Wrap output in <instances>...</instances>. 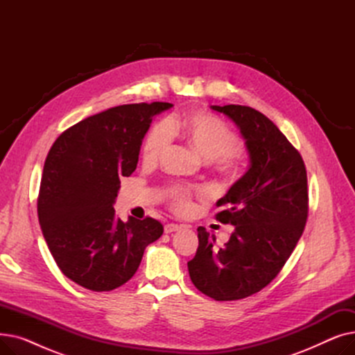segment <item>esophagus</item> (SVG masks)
<instances>
[{
    "label": "esophagus",
    "mask_w": 355,
    "mask_h": 355,
    "mask_svg": "<svg viewBox=\"0 0 355 355\" xmlns=\"http://www.w3.org/2000/svg\"><path fill=\"white\" fill-rule=\"evenodd\" d=\"M178 230H181V226L175 225V223H168V225H165V227H164V232H165L166 234L178 232Z\"/></svg>",
    "instance_id": "1"
}]
</instances>
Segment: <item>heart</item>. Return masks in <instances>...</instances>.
Masks as SVG:
<instances>
[{"mask_svg": "<svg viewBox=\"0 0 355 355\" xmlns=\"http://www.w3.org/2000/svg\"><path fill=\"white\" fill-rule=\"evenodd\" d=\"M173 132H181L204 161H214L221 174L234 177L243 166V155L239 149V139L234 132L218 119L200 114L173 118L170 122L155 125L149 130L142 146L145 162L154 164L162 157L171 145ZM173 196L177 209H189L190 193L187 190L175 189Z\"/></svg>", "mask_w": 355, "mask_h": 355, "instance_id": "obj_1", "label": "heart"}]
</instances>
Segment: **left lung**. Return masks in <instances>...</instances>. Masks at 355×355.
<instances>
[{
    "instance_id": "left-lung-1",
    "label": "left lung",
    "mask_w": 355,
    "mask_h": 355,
    "mask_svg": "<svg viewBox=\"0 0 355 355\" xmlns=\"http://www.w3.org/2000/svg\"><path fill=\"white\" fill-rule=\"evenodd\" d=\"M239 129L249 155L248 171L216 206L234 226L227 243L198 227V249L187 263L194 286L216 301L243 300L281 272L308 217V180L302 157L263 114L240 105L210 106Z\"/></svg>"
}]
</instances>
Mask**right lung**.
Listing matches in <instances>:
<instances>
[{"label":"right lung","instance_id":"obj_1","mask_svg":"<svg viewBox=\"0 0 355 355\" xmlns=\"http://www.w3.org/2000/svg\"><path fill=\"white\" fill-rule=\"evenodd\" d=\"M171 107H110L73 125L50 148L37 213L51 256L74 284L95 292L119 288L135 275L145 248L161 237L159 221H122L114 204L119 178L135 171L153 118Z\"/></svg>","mask_w":355,"mask_h":355}]
</instances>
